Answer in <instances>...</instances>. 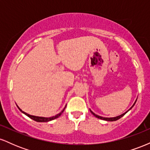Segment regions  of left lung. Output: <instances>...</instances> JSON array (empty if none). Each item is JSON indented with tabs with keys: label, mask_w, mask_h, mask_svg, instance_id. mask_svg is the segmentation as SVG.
Returning a JSON list of instances; mask_svg holds the SVG:
<instances>
[{
	"label": "left lung",
	"mask_w": 150,
	"mask_h": 150,
	"mask_svg": "<svg viewBox=\"0 0 150 150\" xmlns=\"http://www.w3.org/2000/svg\"><path fill=\"white\" fill-rule=\"evenodd\" d=\"M136 101H137V100H136ZM136 101H135V102H136ZM135 102L134 103V104L132 105V106L131 108H130V109H131V108H132V107H133V106H134V105H135ZM130 109H129V110H130ZM129 110H128V111H129ZM90 111H91V113H92V114L94 115V116H95V117H97V118H99V119H101V120H108V121H115V120H118V119H119V118H121V117H123V116H124V115L125 114V113H126L127 112H128V111H126V112L124 113H123V114L120 115V116H116V117H113V118H104V117L99 116H98V115L95 114V113H93L92 111H91V110H90Z\"/></svg>",
	"instance_id": "8db88e82"
}]
</instances>
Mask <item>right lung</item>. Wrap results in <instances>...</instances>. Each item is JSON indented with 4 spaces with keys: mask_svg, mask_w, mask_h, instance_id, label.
Here are the masks:
<instances>
[{
    "mask_svg": "<svg viewBox=\"0 0 150 150\" xmlns=\"http://www.w3.org/2000/svg\"><path fill=\"white\" fill-rule=\"evenodd\" d=\"M18 108H19V109L20 110V111H22V113H25V114L26 115V116H28V117H30V118H32V120H35V121H37V122H48V121H50V120H54V119H56V118H58V117H59V116H61V115L62 114V113H63V111H64V110H65V107L64 108H63V111H62L61 113H58V114L56 115V116H54L50 117V118H45V117H39V116H32V115H30V114H28V113H27L24 112V111H22V110L20 109V108H19V107H18Z\"/></svg>",
    "mask_w": 150,
    "mask_h": 150,
    "instance_id": "obj_1",
    "label": "right lung"
}]
</instances>
